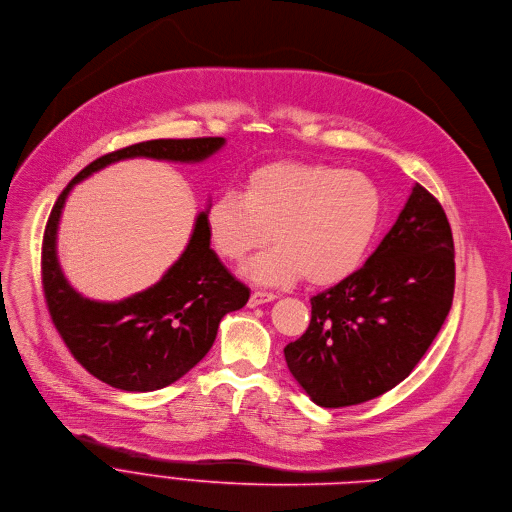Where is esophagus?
Returning a JSON list of instances; mask_svg holds the SVG:
<instances>
[{
    "label": "esophagus",
    "mask_w": 512,
    "mask_h": 512,
    "mask_svg": "<svg viewBox=\"0 0 512 512\" xmlns=\"http://www.w3.org/2000/svg\"><path fill=\"white\" fill-rule=\"evenodd\" d=\"M277 296H273V294H267V292H253L251 294V298H249V308H257V306H261V304H267V302H273Z\"/></svg>",
    "instance_id": "34e87169"
}]
</instances>
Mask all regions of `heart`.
Instances as JSON below:
<instances>
[{
  "instance_id": "b5f03b06",
  "label": "heart",
  "mask_w": 512,
  "mask_h": 512,
  "mask_svg": "<svg viewBox=\"0 0 512 512\" xmlns=\"http://www.w3.org/2000/svg\"><path fill=\"white\" fill-rule=\"evenodd\" d=\"M380 218L382 196L367 175L324 163L275 161L247 177L243 196L212 200L206 230L226 261H243L271 237L275 249L241 269L253 284L282 286L304 277L324 288L359 267Z\"/></svg>"
}]
</instances>
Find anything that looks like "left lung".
Wrapping results in <instances>:
<instances>
[{
  "instance_id": "left-lung-1",
  "label": "left lung",
  "mask_w": 512,
  "mask_h": 512,
  "mask_svg": "<svg viewBox=\"0 0 512 512\" xmlns=\"http://www.w3.org/2000/svg\"><path fill=\"white\" fill-rule=\"evenodd\" d=\"M453 286L449 220L414 183L363 267L310 300L308 331L284 349L290 374L324 408L378 398L427 353L449 314Z\"/></svg>"
}]
</instances>
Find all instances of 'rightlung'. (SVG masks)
<instances>
[{"label":"right lung","instance_id":"obj_1","mask_svg":"<svg viewBox=\"0 0 512 512\" xmlns=\"http://www.w3.org/2000/svg\"><path fill=\"white\" fill-rule=\"evenodd\" d=\"M226 138H159L104 155L79 171L59 196L42 241L44 298L57 331L91 376L124 392L161 390L210 351L220 320L241 310L249 288L237 282L210 249L206 210L196 216L188 245L153 286L122 300H91L61 267L57 237L65 202L77 183L126 159L204 163Z\"/></svg>","mask_w":512,"mask_h":512}]
</instances>
